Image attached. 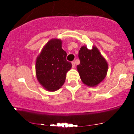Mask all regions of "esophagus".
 I'll return each mask as SVG.
<instances>
[{"instance_id": "obj_1", "label": "esophagus", "mask_w": 134, "mask_h": 134, "mask_svg": "<svg viewBox=\"0 0 134 134\" xmlns=\"http://www.w3.org/2000/svg\"><path fill=\"white\" fill-rule=\"evenodd\" d=\"M72 68L75 67V62H72Z\"/></svg>"}]
</instances>
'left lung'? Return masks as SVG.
<instances>
[{"instance_id":"1","label":"left lung","mask_w":134,"mask_h":134,"mask_svg":"<svg viewBox=\"0 0 134 134\" xmlns=\"http://www.w3.org/2000/svg\"><path fill=\"white\" fill-rule=\"evenodd\" d=\"M80 63L77 65L81 80L84 84L94 87L100 83L106 77L108 63L98 48L93 47L91 50L85 46L78 52Z\"/></svg>"}]
</instances>
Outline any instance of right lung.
<instances>
[{
	"label": "right lung",
	"instance_id": "add662e5",
	"mask_svg": "<svg viewBox=\"0 0 134 134\" xmlns=\"http://www.w3.org/2000/svg\"><path fill=\"white\" fill-rule=\"evenodd\" d=\"M67 53L62 48V41L52 39L46 44L36 63L39 82L48 91H56L64 83L66 73L72 64L66 59Z\"/></svg>",
	"mask_w": 134,
	"mask_h": 134
}]
</instances>
